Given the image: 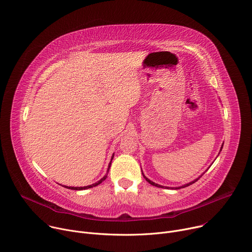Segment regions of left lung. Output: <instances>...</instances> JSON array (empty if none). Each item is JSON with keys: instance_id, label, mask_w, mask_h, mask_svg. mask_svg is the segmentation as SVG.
I'll return each instance as SVG.
<instances>
[{"instance_id": "8db88e82", "label": "left lung", "mask_w": 252, "mask_h": 252, "mask_svg": "<svg viewBox=\"0 0 252 252\" xmlns=\"http://www.w3.org/2000/svg\"><path fill=\"white\" fill-rule=\"evenodd\" d=\"M222 147H223V144H222V146H221V148H220V151L222 150ZM142 174H143V172H142ZM202 176V175H201ZM200 176V177H201ZM143 177L146 179V181L148 182V183H150L151 185H153V186H156V187H161V188H164V186H162V185H159V184H157V183H155V182H153V181H151L150 179H148L144 174H143ZM200 177H198L197 179H195L194 181H192V182H189V183H187V184H185V185H182V186H180V187H165V188H167V189H169V188H171V189H173V188H175V189H179V188H184V187H187V186H189V185H191V184H193V183H195L196 182Z\"/></svg>"}]
</instances>
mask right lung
<instances>
[{
	"label": "right lung",
	"instance_id": "1",
	"mask_svg": "<svg viewBox=\"0 0 252 252\" xmlns=\"http://www.w3.org/2000/svg\"><path fill=\"white\" fill-rule=\"evenodd\" d=\"M113 157H114V155L112 156V158H111V161H112V159H113ZM110 166H111V162L109 163V167H108V170H107V174L103 177V178H101L98 182H96V183H94V184H92V185H88V186H84V187H68V186H65V187H67V188H69V189H72V190H84V189H88V188H92V187H95V186H97V185H99L100 183H102L106 178H107V175H108V172H109V169H110Z\"/></svg>",
	"mask_w": 252,
	"mask_h": 252
}]
</instances>
